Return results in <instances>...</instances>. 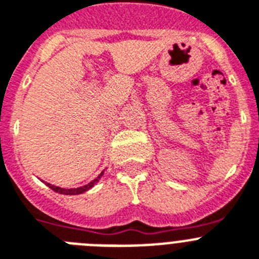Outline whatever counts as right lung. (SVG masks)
<instances>
[{"label":"right lung","instance_id":"1","mask_svg":"<svg viewBox=\"0 0 259 259\" xmlns=\"http://www.w3.org/2000/svg\"><path fill=\"white\" fill-rule=\"evenodd\" d=\"M102 174H104V171H102L100 175L97 176V179H95L93 182H91L89 184L87 185H83V187H79V188H70V189H66V188H59V187H56V185H52L49 184V183H47V185L49 187L50 189H53L54 192H57V193H61V194H80V193H84V192H87L88 189H91L93 187V185L96 184V183L100 180V178L102 176Z\"/></svg>","mask_w":259,"mask_h":259}]
</instances>
